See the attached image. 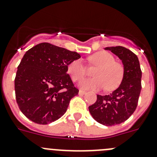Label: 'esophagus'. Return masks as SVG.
Here are the masks:
<instances>
[{"label": "esophagus", "mask_w": 157, "mask_h": 157, "mask_svg": "<svg viewBox=\"0 0 157 157\" xmlns=\"http://www.w3.org/2000/svg\"><path fill=\"white\" fill-rule=\"evenodd\" d=\"M86 93V92L84 90H79V91H78V94H79V95H84Z\"/></svg>", "instance_id": "34e87169"}]
</instances>
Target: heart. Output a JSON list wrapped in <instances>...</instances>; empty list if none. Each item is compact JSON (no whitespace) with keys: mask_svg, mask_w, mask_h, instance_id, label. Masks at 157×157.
Returning a JSON list of instances; mask_svg holds the SVG:
<instances>
[{"mask_svg":"<svg viewBox=\"0 0 157 157\" xmlns=\"http://www.w3.org/2000/svg\"><path fill=\"white\" fill-rule=\"evenodd\" d=\"M89 61L98 67L94 73L95 78H84L80 82L78 86L82 89L99 90L106 87L108 90H112L120 85L123 76V67L115 61L112 54L105 51L95 52L89 57ZM67 71L73 81L82 79L86 74L82 59L72 60L67 67Z\"/></svg>","mask_w":157,"mask_h":157,"instance_id":"1","label":"heart"}]
</instances>
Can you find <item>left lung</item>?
Listing matches in <instances>:
<instances>
[{"label": "left lung", "instance_id": "left-lung-1", "mask_svg": "<svg viewBox=\"0 0 157 157\" xmlns=\"http://www.w3.org/2000/svg\"><path fill=\"white\" fill-rule=\"evenodd\" d=\"M121 59L123 76L120 85L109 95H97V101L89 107L94 120L105 126L123 123L135 111L141 90V71L138 56L123 46L106 47Z\"/></svg>", "mask_w": 157, "mask_h": 157}]
</instances>
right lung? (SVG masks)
<instances>
[{
  "label": "right lung",
  "mask_w": 157,
  "mask_h": 157,
  "mask_svg": "<svg viewBox=\"0 0 157 157\" xmlns=\"http://www.w3.org/2000/svg\"><path fill=\"white\" fill-rule=\"evenodd\" d=\"M80 55L47 42L32 47L18 66L15 92L19 109L38 124L56 121L78 94L67 74L70 62Z\"/></svg>",
  "instance_id": "add662e5"
}]
</instances>
